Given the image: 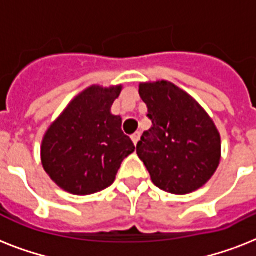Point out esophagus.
<instances>
[{"label":"esophagus","mask_w":256,"mask_h":256,"mask_svg":"<svg viewBox=\"0 0 256 256\" xmlns=\"http://www.w3.org/2000/svg\"><path fill=\"white\" fill-rule=\"evenodd\" d=\"M140 132H136V134H132V144H138V140H140Z\"/></svg>","instance_id":"34e87169"}]
</instances>
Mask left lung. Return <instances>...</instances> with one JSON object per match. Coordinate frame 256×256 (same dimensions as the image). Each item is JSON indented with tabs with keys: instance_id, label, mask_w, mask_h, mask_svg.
Wrapping results in <instances>:
<instances>
[{
	"instance_id": "left-lung-1",
	"label": "left lung",
	"mask_w": 256,
	"mask_h": 256,
	"mask_svg": "<svg viewBox=\"0 0 256 256\" xmlns=\"http://www.w3.org/2000/svg\"><path fill=\"white\" fill-rule=\"evenodd\" d=\"M152 126L136 144V154L152 183L171 194L198 190L220 162V134L204 108L168 81L140 85Z\"/></svg>"
}]
</instances>
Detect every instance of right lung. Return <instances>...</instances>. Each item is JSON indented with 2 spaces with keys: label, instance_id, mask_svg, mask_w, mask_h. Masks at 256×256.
<instances>
[{
  "label": "right lung",
  "instance_id": "add662e5",
  "mask_svg": "<svg viewBox=\"0 0 256 256\" xmlns=\"http://www.w3.org/2000/svg\"><path fill=\"white\" fill-rule=\"evenodd\" d=\"M122 85H92L80 92L50 124L41 146L42 166L57 186L74 195L104 190L136 146L122 132L112 104Z\"/></svg>",
  "mask_w": 256,
  "mask_h": 256
}]
</instances>
